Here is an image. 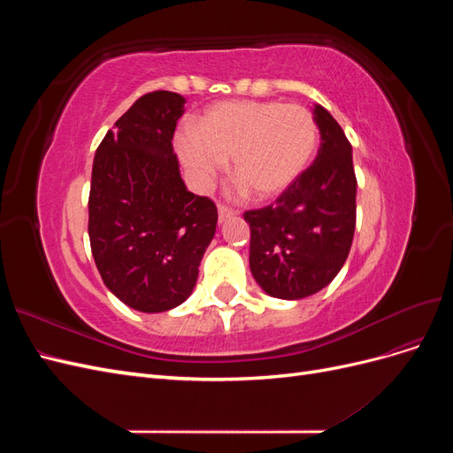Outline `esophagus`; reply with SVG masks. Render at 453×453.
<instances>
[{
    "label": "esophagus",
    "instance_id": "1",
    "mask_svg": "<svg viewBox=\"0 0 453 453\" xmlns=\"http://www.w3.org/2000/svg\"><path fill=\"white\" fill-rule=\"evenodd\" d=\"M217 211H219V223H223V221H226V219H228V217H232V215H234V213H236L234 210H232V208H228V205H226V203H221V202H219V203H217Z\"/></svg>",
    "mask_w": 453,
    "mask_h": 453
}]
</instances>
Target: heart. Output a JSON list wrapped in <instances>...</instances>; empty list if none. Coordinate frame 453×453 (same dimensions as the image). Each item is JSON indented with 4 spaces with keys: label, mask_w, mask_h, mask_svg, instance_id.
I'll return each mask as SVG.
<instances>
[{
    "label": "heart",
    "mask_w": 453,
    "mask_h": 453,
    "mask_svg": "<svg viewBox=\"0 0 453 453\" xmlns=\"http://www.w3.org/2000/svg\"><path fill=\"white\" fill-rule=\"evenodd\" d=\"M318 140V120L304 105L232 100L205 109L198 128L177 134V150L200 185L232 157V173L242 185L257 200H270L308 168Z\"/></svg>",
    "instance_id": "b5f03b06"
}]
</instances>
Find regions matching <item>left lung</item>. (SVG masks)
Here are the masks:
<instances>
[{
	"label": "left lung",
	"instance_id": "1",
	"mask_svg": "<svg viewBox=\"0 0 453 453\" xmlns=\"http://www.w3.org/2000/svg\"><path fill=\"white\" fill-rule=\"evenodd\" d=\"M321 147L298 180L243 219L251 228L253 278L276 298L296 300L321 291L344 266L357 219V177L351 143L333 115L315 105Z\"/></svg>",
	"mask_w": 453,
	"mask_h": 453
}]
</instances>
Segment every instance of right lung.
<instances>
[{"label":"right lung","mask_w":453,"mask_h":453,"mask_svg":"<svg viewBox=\"0 0 453 453\" xmlns=\"http://www.w3.org/2000/svg\"><path fill=\"white\" fill-rule=\"evenodd\" d=\"M183 105L175 92L143 94L105 134L92 164L96 268L109 291L145 313L185 303L217 226L213 200L188 193L173 155Z\"/></svg>","instance_id":"1"}]
</instances>
